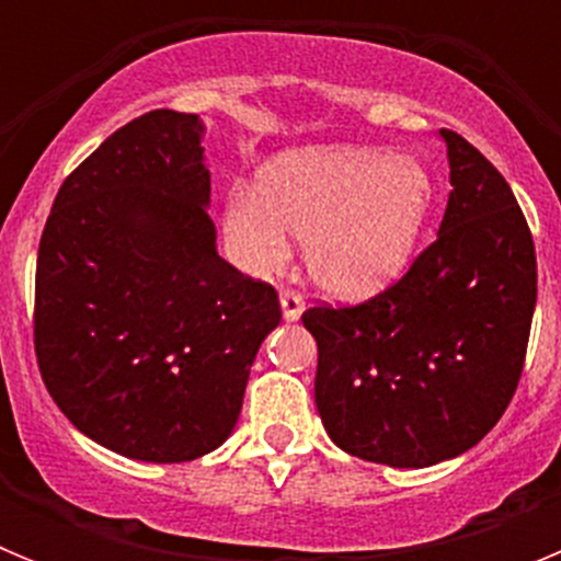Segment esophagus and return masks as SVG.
<instances>
[{"label": "esophagus", "mask_w": 561, "mask_h": 561, "mask_svg": "<svg viewBox=\"0 0 561 561\" xmlns=\"http://www.w3.org/2000/svg\"><path fill=\"white\" fill-rule=\"evenodd\" d=\"M280 309H284L286 323H297L306 311L304 295H297L295 289H280Z\"/></svg>", "instance_id": "1"}]
</instances>
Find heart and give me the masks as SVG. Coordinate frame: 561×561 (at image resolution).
Masks as SVG:
<instances>
[{
    "instance_id": "b5f03b06",
    "label": "heart",
    "mask_w": 561,
    "mask_h": 561,
    "mask_svg": "<svg viewBox=\"0 0 561 561\" xmlns=\"http://www.w3.org/2000/svg\"><path fill=\"white\" fill-rule=\"evenodd\" d=\"M435 182L424 162L385 148H295L227 193L225 236L250 275H275L306 244V270L336 300H370L413 261Z\"/></svg>"
}]
</instances>
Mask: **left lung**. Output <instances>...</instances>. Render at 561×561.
<instances>
[{
    "mask_svg": "<svg viewBox=\"0 0 561 561\" xmlns=\"http://www.w3.org/2000/svg\"><path fill=\"white\" fill-rule=\"evenodd\" d=\"M438 137L453 191L435 244L368 304L304 314L325 433L393 469L458 458L497 424L537 306V255L512 187L460 134Z\"/></svg>",
    "mask_w": 561,
    "mask_h": 561,
    "instance_id": "obj_1",
    "label": "left lung"
}]
</instances>
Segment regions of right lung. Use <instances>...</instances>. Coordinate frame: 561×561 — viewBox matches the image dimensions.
Wrapping results in <instances>:
<instances>
[{"label":"right lung","instance_id":"right-lung-1","mask_svg":"<svg viewBox=\"0 0 561 561\" xmlns=\"http://www.w3.org/2000/svg\"><path fill=\"white\" fill-rule=\"evenodd\" d=\"M205 123L148 112L101 142L58 191L36 264V356L87 438L182 463L236 430L272 286L216 247Z\"/></svg>","mask_w":561,"mask_h":561}]
</instances>
